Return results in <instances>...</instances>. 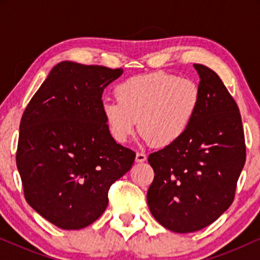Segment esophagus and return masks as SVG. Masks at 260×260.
Wrapping results in <instances>:
<instances>
[{
	"mask_svg": "<svg viewBox=\"0 0 260 260\" xmlns=\"http://www.w3.org/2000/svg\"><path fill=\"white\" fill-rule=\"evenodd\" d=\"M147 160V155H145L144 153H140V151H138L136 155V161L137 162H144V161Z\"/></svg>",
	"mask_w": 260,
	"mask_h": 260,
	"instance_id": "34e87169",
	"label": "esophagus"
}]
</instances>
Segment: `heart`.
<instances>
[{"label":"heart","instance_id":"heart-1","mask_svg":"<svg viewBox=\"0 0 260 260\" xmlns=\"http://www.w3.org/2000/svg\"><path fill=\"white\" fill-rule=\"evenodd\" d=\"M117 101L101 111L116 142H127L139 124L143 138L164 148L182 138L199 106V89L190 79L166 72L139 74L116 86ZM140 123L138 124V122Z\"/></svg>","mask_w":260,"mask_h":260}]
</instances>
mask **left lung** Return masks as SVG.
<instances>
[{
	"label": "left lung",
	"instance_id": "left-lung-1",
	"mask_svg": "<svg viewBox=\"0 0 260 260\" xmlns=\"http://www.w3.org/2000/svg\"><path fill=\"white\" fill-rule=\"evenodd\" d=\"M199 74V106L181 139L150 154L154 181L147 202L164 228L178 234L213 223L235 198L246 162L241 113L220 77L203 64Z\"/></svg>",
	"mask_w": 260,
	"mask_h": 260
}]
</instances>
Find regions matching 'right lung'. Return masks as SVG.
<instances>
[{
    "label": "right lung",
    "instance_id": "obj_1",
    "mask_svg": "<svg viewBox=\"0 0 260 260\" xmlns=\"http://www.w3.org/2000/svg\"><path fill=\"white\" fill-rule=\"evenodd\" d=\"M122 73L59 62L23 113L16 160L24 197L59 229L80 230L99 219L110 186L136 159L115 142L101 111L104 89Z\"/></svg>",
    "mask_w": 260,
    "mask_h": 260
}]
</instances>
